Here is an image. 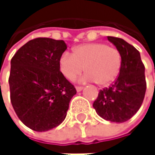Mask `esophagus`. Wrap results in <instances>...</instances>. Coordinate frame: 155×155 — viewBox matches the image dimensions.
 <instances>
[{"label":"esophagus","instance_id":"1","mask_svg":"<svg viewBox=\"0 0 155 155\" xmlns=\"http://www.w3.org/2000/svg\"><path fill=\"white\" fill-rule=\"evenodd\" d=\"M75 89H76V91L79 92V91H82L83 87H81V86H76V87H75Z\"/></svg>","mask_w":155,"mask_h":155}]
</instances>
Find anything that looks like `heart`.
<instances>
[{"instance_id":"b5f03b06","label":"heart","mask_w":155,"mask_h":155,"mask_svg":"<svg viewBox=\"0 0 155 155\" xmlns=\"http://www.w3.org/2000/svg\"><path fill=\"white\" fill-rule=\"evenodd\" d=\"M122 66V55L116 47L103 43L83 44L74 47L73 54H63L59 69L69 81H74L83 71L81 82L95 81L99 86H108L117 78Z\"/></svg>"}]
</instances>
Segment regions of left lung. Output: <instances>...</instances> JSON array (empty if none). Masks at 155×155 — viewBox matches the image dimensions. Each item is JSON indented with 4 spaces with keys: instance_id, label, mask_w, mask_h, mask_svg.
<instances>
[{
    "instance_id": "obj_1",
    "label": "left lung",
    "mask_w": 155,
    "mask_h": 155,
    "mask_svg": "<svg viewBox=\"0 0 155 155\" xmlns=\"http://www.w3.org/2000/svg\"><path fill=\"white\" fill-rule=\"evenodd\" d=\"M122 55L118 77L108 88L99 92L93 103L97 114L103 119L123 123L130 119L141 107L146 90L144 65L137 48L122 38L108 37Z\"/></svg>"
}]
</instances>
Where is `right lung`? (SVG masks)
Here are the masks:
<instances>
[{
    "mask_svg": "<svg viewBox=\"0 0 155 155\" xmlns=\"http://www.w3.org/2000/svg\"><path fill=\"white\" fill-rule=\"evenodd\" d=\"M66 48L63 40L38 38L20 47L11 61V101L20 121L34 131L59 126L76 94L59 69Z\"/></svg>",
    "mask_w": 155,
    "mask_h": 155,
    "instance_id": "obj_1",
    "label": "right lung"
}]
</instances>
